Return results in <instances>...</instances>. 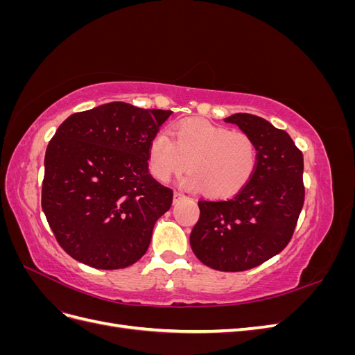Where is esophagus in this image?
Segmentation results:
<instances>
[{"label":"esophagus","instance_id":"esophagus-1","mask_svg":"<svg viewBox=\"0 0 355 355\" xmlns=\"http://www.w3.org/2000/svg\"><path fill=\"white\" fill-rule=\"evenodd\" d=\"M184 197H185V196L182 194L180 191H175V194H173V201H175V202H178L179 200H182V198H184Z\"/></svg>","mask_w":355,"mask_h":355}]
</instances>
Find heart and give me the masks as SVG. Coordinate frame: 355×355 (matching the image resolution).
<instances>
[{
  "instance_id": "1",
  "label": "heart",
  "mask_w": 355,
  "mask_h": 355,
  "mask_svg": "<svg viewBox=\"0 0 355 355\" xmlns=\"http://www.w3.org/2000/svg\"><path fill=\"white\" fill-rule=\"evenodd\" d=\"M170 135L158 132L149 142L148 159L153 175L167 182L188 166L185 185L213 198L235 196L249 185L257 168V145L243 130L200 118L171 125Z\"/></svg>"
}]
</instances>
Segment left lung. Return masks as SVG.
Wrapping results in <instances>:
<instances>
[{
  "label": "left lung",
  "instance_id": "left-lung-1",
  "mask_svg": "<svg viewBox=\"0 0 355 355\" xmlns=\"http://www.w3.org/2000/svg\"><path fill=\"white\" fill-rule=\"evenodd\" d=\"M257 145L249 185L227 200H200L189 243L213 270L245 271L280 253L292 240L305 200L304 155L284 130L252 114L225 118Z\"/></svg>",
  "mask_w": 355,
  "mask_h": 355
}]
</instances>
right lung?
Returning <instances> with one entry per match:
<instances>
[{"label": "right lung", "instance_id": "right-lung-1", "mask_svg": "<svg viewBox=\"0 0 355 355\" xmlns=\"http://www.w3.org/2000/svg\"><path fill=\"white\" fill-rule=\"evenodd\" d=\"M171 111L111 102L68 116L50 139L41 207L75 261L120 270L148 250L173 189L148 171L149 142Z\"/></svg>", "mask_w": 355, "mask_h": 355}]
</instances>
